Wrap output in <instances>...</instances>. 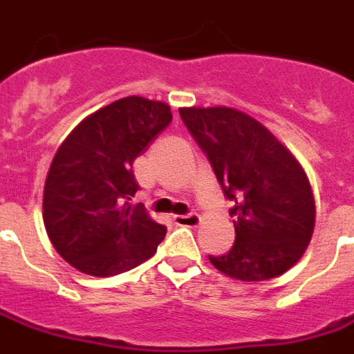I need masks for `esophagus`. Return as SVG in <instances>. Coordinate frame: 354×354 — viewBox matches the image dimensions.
I'll use <instances>...</instances> for the list:
<instances>
[{
  "instance_id": "esophagus-1",
  "label": "esophagus",
  "mask_w": 354,
  "mask_h": 354,
  "mask_svg": "<svg viewBox=\"0 0 354 354\" xmlns=\"http://www.w3.org/2000/svg\"><path fill=\"white\" fill-rule=\"evenodd\" d=\"M174 223L176 225H183V227H198L200 223H202V216L200 214H185V216H174Z\"/></svg>"
}]
</instances>
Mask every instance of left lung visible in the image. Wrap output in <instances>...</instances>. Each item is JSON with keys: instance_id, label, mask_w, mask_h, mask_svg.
<instances>
[{"instance_id": "8db88e82", "label": "left lung", "mask_w": 354, "mask_h": 354, "mask_svg": "<svg viewBox=\"0 0 354 354\" xmlns=\"http://www.w3.org/2000/svg\"><path fill=\"white\" fill-rule=\"evenodd\" d=\"M180 116L231 200L234 245L209 257L218 271L263 281L289 271L315 231V196L292 152L258 120L232 107H182Z\"/></svg>"}]
</instances>
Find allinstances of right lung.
<instances>
[{"mask_svg": "<svg viewBox=\"0 0 354 354\" xmlns=\"http://www.w3.org/2000/svg\"><path fill=\"white\" fill-rule=\"evenodd\" d=\"M172 120L167 103L127 96L88 114L54 154L43 189V223L57 254L105 278L156 252L165 225L142 203L132 163Z\"/></svg>", "mask_w": 354, "mask_h": 354, "instance_id": "add662e5", "label": "right lung"}]
</instances>
